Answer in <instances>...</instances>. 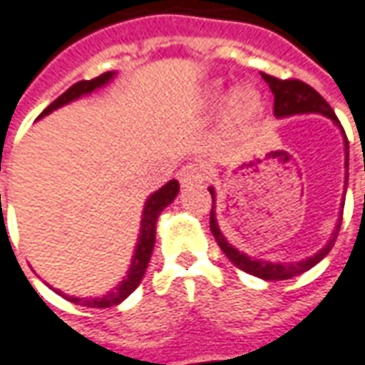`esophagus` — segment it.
<instances>
[{
    "label": "esophagus",
    "mask_w": 365,
    "mask_h": 365,
    "mask_svg": "<svg viewBox=\"0 0 365 365\" xmlns=\"http://www.w3.org/2000/svg\"><path fill=\"white\" fill-rule=\"evenodd\" d=\"M178 180L183 187H193V185H202L205 182V172L202 165L197 163H185L182 170L178 172Z\"/></svg>",
    "instance_id": "34e87169"
}]
</instances>
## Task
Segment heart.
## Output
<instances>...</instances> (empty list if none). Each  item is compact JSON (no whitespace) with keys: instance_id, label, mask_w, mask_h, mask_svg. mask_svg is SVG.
<instances>
[{"instance_id":"1","label":"heart","mask_w":365,"mask_h":365,"mask_svg":"<svg viewBox=\"0 0 365 365\" xmlns=\"http://www.w3.org/2000/svg\"><path fill=\"white\" fill-rule=\"evenodd\" d=\"M224 96V89H212V99L220 101ZM262 111V96L254 86H240L235 88L227 99L224 108V128L227 131L242 130L255 115Z\"/></svg>"}]
</instances>
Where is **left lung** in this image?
<instances>
[{"mask_svg":"<svg viewBox=\"0 0 365 365\" xmlns=\"http://www.w3.org/2000/svg\"><path fill=\"white\" fill-rule=\"evenodd\" d=\"M262 78L266 79V83L272 89L274 93V115L276 118H287V115H297V113H322L329 120L334 121L336 125H339V120L336 118L334 110L329 108V103L326 99L319 96L316 89L312 86H307L299 79H277L274 76H267V73H262ZM341 128V125H339ZM344 138H346V131L341 130ZM348 138H346V185H348ZM210 193H212V200L215 202V192L214 187H210ZM341 214H344V202H341V210H339V220L336 224V230L329 235L328 244L324 245L319 250L318 254L312 255V257H306L302 262H287V264H274V262H266V259H254L250 255L237 252L234 245L230 244L225 240V235L222 234L220 225H217V220H215V205L210 212V230L214 234L215 242L222 247V252L227 255V259L237 266L240 269H244L245 274H252L255 277H262L266 282H279V279H289V277H296L299 274L307 272L309 267H314L318 262H322L326 255L329 254V250L336 244V237L339 234V225H341Z\"/></svg>","mask_w":365,"mask_h":365,"instance_id":"8db88e82","label":"left lung"}]
</instances>
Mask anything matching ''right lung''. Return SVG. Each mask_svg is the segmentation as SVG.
I'll list each match as a JSON object with an SVG mask.
<instances>
[{"label": "right lung", "mask_w": 365, "mask_h": 365, "mask_svg": "<svg viewBox=\"0 0 365 365\" xmlns=\"http://www.w3.org/2000/svg\"><path fill=\"white\" fill-rule=\"evenodd\" d=\"M113 76H115L113 71H108V73H101L98 78L83 79V81L73 83L66 93H61L53 103H49L46 110L41 111L39 118H43V115L51 113L53 110H58V108L66 106V103L73 101V99H78L81 98V96H88L91 91H96V89L101 88V86H106ZM178 192H180V183H178V180H172V182H168L163 187H160L158 192L151 193L150 197H148L145 207H143V215H141L140 237H138V245H135V254H133V259H131V267L130 272H128V277H125L121 284H118L111 292H108L106 296L101 297H73L66 296V294H61L59 289H56L59 296H63L66 299H69V302L78 304V306L86 307H111L121 304V302L130 296L131 292L141 284L143 274H145L148 264H150L153 244H155V224H158V217H160V214H162L163 210L175 200Z\"/></svg>", "instance_id": "obj_1"}]
</instances>
